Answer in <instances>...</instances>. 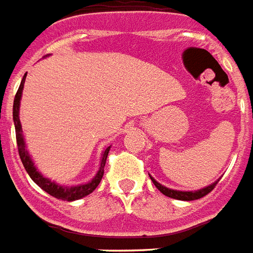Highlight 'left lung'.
<instances>
[{
	"label": "left lung",
	"instance_id": "left-lung-1",
	"mask_svg": "<svg viewBox=\"0 0 253 253\" xmlns=\"http://www.w3.org/2000/svg\"><path fill=\"white\" fill-rule=\"evenodd\" d=\"M151 181H153V184L157 186V189L160 190L161 193L165 194V196H168L170 198H174V200H181V201H193V200H198V198L204 197V196H207L209 192H212L213 188L216 186V184L220 181V179H217L214 181L213 184L208 185L205 188L203 189H198V190H193V192H185V190H175V189H170L164 186L162 184H160L158 181H155L153 177L150 175Z\"/></svg>",
	"mask_w": 253,
	"mask_h": 253
}]
</instances>
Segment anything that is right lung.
Masks as SVG:
<instances>
[{"mask_svg":"<svg viewBox=\"0 0 253 253\" xmlns=\"http://www.w3.org/2000/svg\"><path fill=\"white\" fill-rule=\"evenodd\" d=\"M25 78L27 74L24 75V78L20 84V88L17 91L14 103H13V122H14V127H16V139H17V147H18V154L22 161V165L29 174V177L33 179V182L40 186L44 192H46L50 196L59 198V200H64V201H75V200H80V198L85 197L91 194L96 189L100 181H102L103 174H104V166H106V160H107L108 151L111 149V146H108L106 150L102 153V158H100V165H99L98 173L95 174L91 181L85 182V184L74 185V186H64V185L56 184L55 181H50L49 178L44 177L42 174L37 170L36 165L32 160L29 155V151L27 150V145H25V139L22 135V126L20 122V104H21V96L22 89H24V83H25Z\"/></svg>","mask_w":253,"mask_h":253,"instance_id":"right-lung-1","label":"right lung"}]
</instances>
